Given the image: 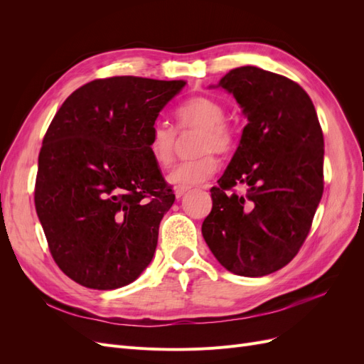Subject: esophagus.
I'll return each mask as SVG.
<instances>
[{
	"mask_svg": "<svg viewBox=\"0 0 364 364\" xmlns=\"http://www.w3.org/2000/svg\"><path fill=\"white\" fill-rule=\"evenodd\" d=\"M188 191V188H183V186H178V188H176V191H174V194H176V197H178V199H181V197Z\"/></svg>",
	"mask_w": 364,
	"mask_h": 364,
	"instance_id": "34e87169",
	"label": "esophagus"
}]
</instances>
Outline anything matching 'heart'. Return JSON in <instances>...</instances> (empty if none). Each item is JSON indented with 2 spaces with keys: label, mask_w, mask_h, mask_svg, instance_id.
Here are the masks:
<instances>
[{
  "label": "heart",
  "mask_w": 364,
  "mask_h": 364,
  "mask_svg": "<svg viewBox=\"0 0 364 364\" xmlns=\"http://www.w3.org/2000/svg\"><path fill=\"white\" fill-rule=\"evenodd\" d=\"M225 106L209 97H194L185 102L178 111L176 119L182 130H199L194 142V151L199 155L193 159L183 161L170 171L168 182L188 188L199 185L217 170L215 153H228L235 144V132L225 121ZM178 134L167 123L153 124L147 139V150L159 167H168L174 159Z\"/></svg>",
  "instance_id": "obj_1"
}]
</instances>
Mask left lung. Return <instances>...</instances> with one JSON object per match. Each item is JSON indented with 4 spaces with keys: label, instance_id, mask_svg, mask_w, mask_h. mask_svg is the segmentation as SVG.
<instances>
[{
    "label": "left lung",
    "instance_id": "1",
    "mask_svg": "<svg viewBox=\"0 0 364 364\" xmlns=\"http://www.w3.org/2000/svg\"><path fill=\"white\" fill-rule=\"evenodd\" d=\"M247 118L202 225L208 247L240 277H266L296 257L323 193V134L311 98L287 77L230 70L215 86ZM235 184L248 194L229 193Z\"/></svg>",
    "mask_w": 364,
    "mask_h": 364
}]
</instances>
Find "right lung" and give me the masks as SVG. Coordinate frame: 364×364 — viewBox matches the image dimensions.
Masks as SVG:
<instances>
[{"label": "right lung", "instance_id": "right-lung-1", "mask_svg": "<svg viewBox=\"0 0 364 364\" xmlns=\"http://www.w3.org/2000/svg\"><path fill=\"white\" fill-rule=\"evenodd\" d=\"M185 85L134 75L94 80L54 115L39 153L35 205L54 261L83 287H124L151 262L174 194L147 139Z\"/></svg>", "mask_w": 364, "mask_h": 364}]
</instances>
